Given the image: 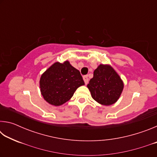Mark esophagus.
<instances>
[{
  "instance_id": "34e87169",
  "label": "esophagus",
  "mask_w": 157,
  "mask_h": 157,
  "mask_svg": "<svg viewBox=\"0 0 157 157\" xmlns=\"http://www.w3.org/2000/svg\"><path fill=\"white\" fill-rule=\"evenodd\" d=\"M83 79H84V81L85 84H88V82H89V78H88V77H87L86 75L83 76Z\"/></svg>"
}]
</instances>
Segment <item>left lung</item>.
Returning <instances> with one entry per match:
<instances>
[{"instance_id":"1","label":"left lung","mask_w":157,"mask_h":157,"mask_svg":"<svg viewBox=\"0 0 157 157\" xmlns=\"http://www.w3.org/2000/svg\"><path fill=\"white\" fill-rule=\"evenodd\" d=\"M123 82L111 66L100 64L87 85L94 99L103 105L115 103L123 89Z\"/></svg>"}]
</instances>
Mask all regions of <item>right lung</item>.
<instances>
[{"label":"right lung","instance_id":"1","mask_svg":"<svg viewBox=\"0 0 157 157\" xmlns=\"http://www.w3.org/2000/svg\"><path fill=\"white\" fill-rule=\"evenodd\" d=\"M39 84L45 100L52 105L59 106L70 100L84 82L80 72L66 61L50 66L41 75Z\"/></svg>","mask_w":157,"mask_h":157}]
</instances>
